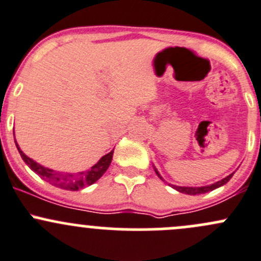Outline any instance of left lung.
Listing matches in <instances>:
<instances>
[{"label": "left lung", "mask_w": 261, "mask_h": 261, "mask_svg": "<svg viewBox=\"0 0 261 261\" xmlns=\"http://www.w3.org/2000/svg\"><path fill=\"white\" fill-rule=\"evenodd\" d=\"M154 170H155V173L158 174V177H159L162 180H164L162 177H160L159 172H158L155 168H154ZM232 175H233V173H232V174L227 175L226 178H223V179H221V180L216 181V183L211 184V186H204V187H178V186H173V188L177 189V191L180 192V193H186V194H191V196H196V194L207 193V192H211V191H213V189H216V188H218V187L223 186V184H226L228 180L231 179V178H232Z\"/></svg>", "instance_id": "left-lung-1"}]
</instances>
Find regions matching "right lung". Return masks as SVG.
Instances as JSON below:
<instances>
[{
    "label": "right lung",
    "mask_w": 261,
    "mask_h": 261,
    "mask_svg": "<svg viewBox=\"0 0 261 261\" xmlns=\"http://www.w3.org/2000/svg\"><path fill=\"white\" fill-rule=\"evenodd\" d=\"M16 143V140H15ZM16 147L20 152L21 158H22L23 162L30 167L31 170L36 173V174L40 175L43 179L49 181L50 184L55 187H59V188L68 189V191H78V189L84 188L87 186H91L94 181H97L102 175L105 174L107 169H109L110 164H111L112 156H114V150L110 151L109 154H106L105 156H102L98 160L97 164H94L88 172H81L77 174H60V173L54 172L53 169L43 167V165L38 164L36 162H34L33 159H30L29 156H26L22 152V150L20 149L16 143Z\"/></svg>",
    "instance_id": "obj_1"
}]
</instances>
